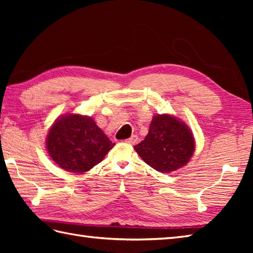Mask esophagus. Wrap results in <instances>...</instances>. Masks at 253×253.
<instances>
[{
    "label": "esophagus",
    "mask_w": 253,
    "mask_h": 253,
    "mask_svg": "<svg viewBox=\"0 0 253 253\" xmlns=\"http://www.w3.org/2000/svg\"><path fill=\"white\" fill-rule=\"evenodd\" d=\"M137 141H138V136L137 135H133L129 139H127V140H126V142H128L129 144H136Z\"/></svg>",
    "instance_id": "1"
}]
</instances>
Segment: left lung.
<instances>
[{"label":"left lung","instance_id":"1","mask_svg":"<svg viewBox=\"0 0 253 253\" xmlns=\"http://www.w3.org/2000/svg\"><path fill=\"white\" fill-rule=\"evenodd\" d=\"M148 165L169 173L187 164L195 152V140L186 124L164 114L153 117L147 137L135 146Z\"/></svg>","mask_w":253,"mask_h":253}]
</instances>
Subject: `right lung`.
<instances>
[{
    "label": "right lung",
    "instance_id": "obj_1",
    "mask_svg": "<svg viewBox=\"0 0 253 253\" xmlns=\"http://www.w3.org/2000/svg\"><path fill=\"white\" fill-rule=\"evenodd\" d=\"M114 144L91 117L78 114L57 120L46 138V149L53 161L77 174L100 163Z\"/></svg>",
    "mask_w": 253,
    "mask_h": 253
}]
</instances>
